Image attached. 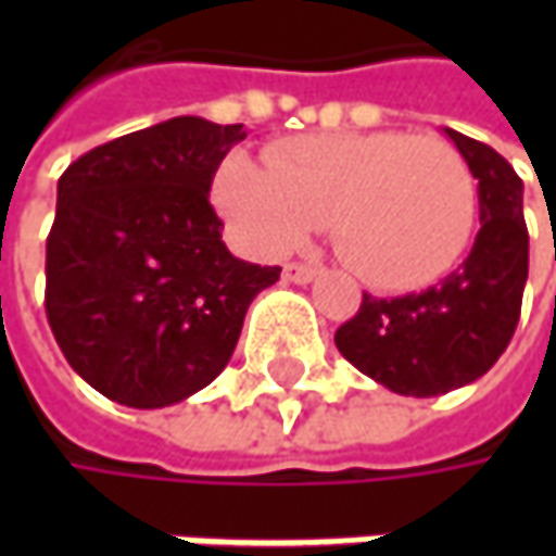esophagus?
<instances>
[{
  "mask_svg": "<svg viewBox=\"0 0 556 556\" xmlns=\"http://www.w3.org/2000/svg\"><path fill=\"white\" fill-rule=\"evenodd\" d=\"M285 278H288L290 285H312L318 278V271L312 266H303V263H288L285 266Z\"/></svg>",
  "mask_w": 556,
  "mask_h": 556,
  "instance_id": "esophagus-1",
  "label": "esophagus"
}]
</instances>
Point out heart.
<instances>
[{
  "label": "heart",
  "mask_w": 556,
  "mask_h": 556,
  "mask_svg": "<svg viewBox=\"0 0 556 556\" xmlns=\"http://www.w3.org/2000/svg\"><path fill=\"white\" fill-rule=\"evenodd\" d=\"M216 203L263 253H285L328 223L340 263L365 288L402 293L433 285L464 256L477 185L458 148L433 136L318 132L275 144L266 163L231 154Z\"/></svg>",
  "instance_id": "obj_1"
}]
</instances>
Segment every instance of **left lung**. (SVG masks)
<instances>
[{"label": "left lung", "instance_id": "left-lung-1", "mask_svg": "<svg viewBox=\"0 0 556 556\" xmlns=\"http://www.w3.org/2000/svg\"><path fill=\"white\" fill-rule=\"evenodd\" d=\"M467 161L480 194V235L470 256L439 285L377 300L333 333L346 362L399 395L430 399L467 387L507 350L520 321L529 235L523 182L502 154L445 129Z\"/></svg>", "mask_w": 556, "mask_h": 556}]
</instances>
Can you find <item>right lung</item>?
<instances>
[{"instance_id": "obj_1", "label": "right lung", "mask_w": 556, "mask_h": 556, "mask_svg": "<svg viewBox=\"0 0 556 556\" xmlns=\"http://www.w3.org/2000/svg\"><path fill=\"white\" fill-rule=\"evenodd\" d=\"M244 123L173 117L98 144L58 179L46 312L64 358L129 408L213 383L278 266L228 253L210 185Z\"/></svg>"}]
</instances>
